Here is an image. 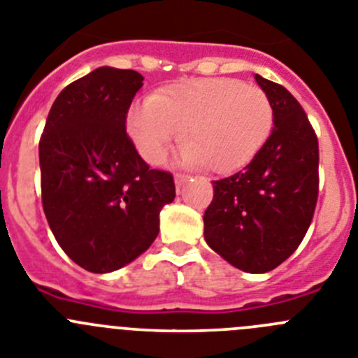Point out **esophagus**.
I'll return each instance as SVG.
<instances>
[{
  "label": "esophagus",
  "mask_w": 358,
  "mask_h": 358,
  "mask_svg": "<svg viewBox=\"0 0 358 358\" xmlns=\"http://www.w3.org/2000/svg\"><path fill=\"white\" fill-rule=\"evenodd\" d=\"M187 180H189V175H183V173H176V175H175L176 187H182L183 183L187 182Z\"/></svg>",
  "instance_id": "esophagus-1"
}]
</instances>
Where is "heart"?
<instances>
[{
    "label": "heart",
    "instance_id": "obj_1",
    "mask_svg": "<svg viewBox=\"0 0 358 358\" xmlns=\"http://www.w3.org/2000/svg\"><path fill=\"white\" fill-rule=\"evenodd\" d=\"M266 92L234 78H194L173 83L128 112V134L146 162L159 164L169 148L182 150L187 166L212 173L237 171L253 160L273 130Z\"/></svg>",
    "mask_w": 358,
    "mask_h": 358
}]
</instances>
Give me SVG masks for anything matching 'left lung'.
Wrapping results in <instances>:
<instances>
[{
	"instance_id": "obj_1",
	"label": "left lung",
	"mask_w": 358,
	"mask_h": 358,
	"mask_svg": "<svg viewBox=\"0 0 358 358\" xmlns=\"http://www.w3.org/2000/svg\"><path fill=\"white\" fill-rule=\"evenodd\" d=\"M273 105V131L243 171L214 182L203 215L205 241L228 264L267 273L303 241L315 201L320 148L314 128L294 96L255 75Z\"/></svg>"
}]
</instances>
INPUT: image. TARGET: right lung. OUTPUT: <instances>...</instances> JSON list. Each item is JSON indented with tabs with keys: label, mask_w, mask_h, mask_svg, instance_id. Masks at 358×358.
<instances>
[{
	"label": "right lung",
	"mask_w": 358,
	"mask_h": 358,
	"mask_svg": "<svg viewBox=\"0 0 358 358\" xmlns=\"http://www.w3.org/2000/svg\"><path fill=\"white\" fill-rule=\"evenodd\" d=\"M143 75L98 67L57 96L38 143L43 207L66 255L91 273L134 262L175 199L171 173L150 169L127 135Z\"/></svg>",
	"instance_id": "add662e5"
}]
</instances>
